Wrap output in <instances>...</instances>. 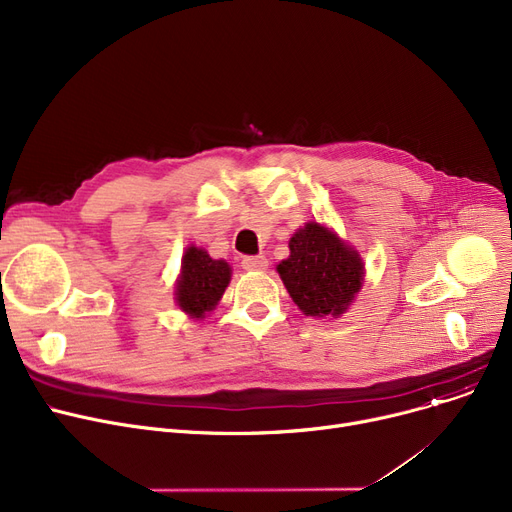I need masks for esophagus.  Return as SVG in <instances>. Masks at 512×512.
Instances as JSON below:
<instances>
[{"label":"esophagus","instance_id":"1","mask_svg":"<svg viewBox=\"0 0 512 512\" xmlns=\"http://www.w3.org/2000/svg\"><path fill=\"white\" fill-rule=\"evenodd\" d=\"M240 263H242V267H245V270H253V272H261L267 267V259L263 255H247V257L240 259Z\"/></svg>","mask_w":512,"mask_h":512}]
</instances>
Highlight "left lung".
Segmentation results:
<instances>
[{
	"mask_svg": "<svg viewBox=\"0 0 512 512\" xmlns=\"http://www.w3.org/2000/svg\"><path fill=\"white\" fill-rule=\"evenodd\" d=\"M288 247L290 257L278 265V274L305 315H340L353 303L363 282L357 251L317 222L305 224Z\"/></svg>",
	"mask_w": 512,
	"mask_h": 512,
	"instance_id": "1",
	"label": "left lung"
}]
</instances>
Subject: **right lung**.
Masks as SVG:
<instances>
[{
    "instance_id": "right-lung-1",
    "label": "right lung",
    "mask_w": 512,
    "mask_h": 512,
    "mask_svg": "<svg viewBox=\"0 0 512 512\" xmlns=\"http://www.w3.org/2000/svg\"><path fill=\"white\" fill-rule=\"evenodd\" d=\"M230 274L232 270L226 261L211 259L207 251L188 247L176 284V301L180 309L193 317H203L222 299Z\"/></svg>"
}]
</instances>
